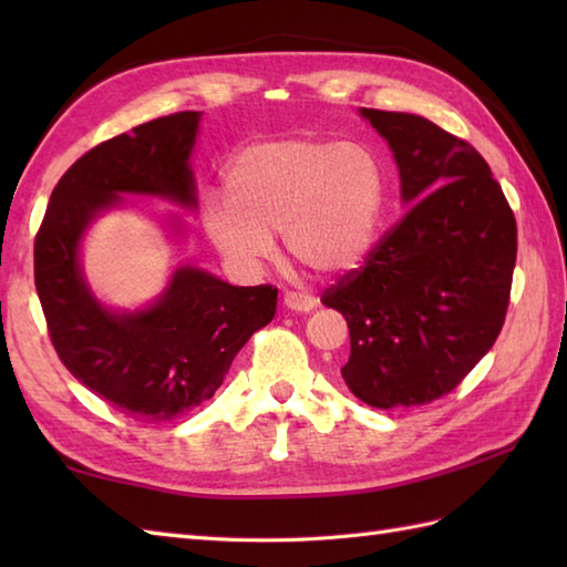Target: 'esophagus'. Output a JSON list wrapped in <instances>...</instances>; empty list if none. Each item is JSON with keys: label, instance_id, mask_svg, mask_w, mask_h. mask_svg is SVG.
<instances>
[{"label": "esophagus", "instance_id": "1", "mask_svg": "<svg viewBox=\"0 0 567 567\" xmlns=\"http://www.w3.org/2000/svg\"><path fill=\"white\" fill-rule=\"evenodd\" d=\"M285 307L292 311H311L317 307V299L307 292H287L285 295Z\"/></svg>", "mask_w": 567, "mask_h": 567}]
</instances>
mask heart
<instances>
[{"label":"heart","instance_id":"obj_1","mask_svg":"<svg viewBox=\"0 0 567 567\" xmlns=\"http://www.w3.org/2000/svg\"><path fill=\"white\" fill-rule=\"evenodd\" d=\"M226 202L204 207V231L238 270L275 256L282 231L290 256L319 275L365 262L384 207V171L363 143L275 138L240 151L224 177Z\"/></svg>","mask_w":567,"mask_h":567}]
</instances>
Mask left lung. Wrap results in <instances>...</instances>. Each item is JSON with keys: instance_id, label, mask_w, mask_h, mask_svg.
<instances>
[{"instance_id": "obj_1", "label": "left lung", "mask_w": 567, "mask_h": 567, "mask_svg": "<svg viewBox=\"0 0 567 567\" xmlns=\"http://www.w3.org/2000/svg\"><path fill=\"white\" fill-rule=\"evenodd\" d=\"M360 114L390 143L412 209L321 302L351 331L348 390L378 409L419 406L455 390L497 341L516 219L467 141L416 114Z\"/></svg>"}]
</instances>
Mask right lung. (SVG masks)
Here are the masks:
<instances>
[{"mask_svg": "<svg viewBox=\"0 0 567 567\" xmlns=\"http://www.w3.org/2000/svg\"><path fill=\"white\" fill-rule=\"evenodd\" d=\"M199 116L153 118L84 153L58 179L35 234V292L58 358L84 388L143 424L209 400L277 307V287H234L199 268H177L158 302L134 315L104 309L84 285L80 238L122 192L197 207L189 155Z\"/></svg>", "mask_w": 567, "mask_h": 567, "instance_id": "1", "label": "right lung"}]
</instances>
